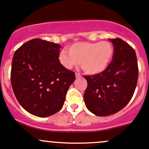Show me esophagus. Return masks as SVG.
<instances>
[{
	"label": "esophagus",
	"instance_id": "esophagus-1",
	"mask_svg": "<svg viewBox=\"0 0 149 149\" xmlns=\"http://www.w3.org/2000/svg\"><path fill=\"white\" fill-rule=\"evenodd\" d=\"M76 77L77 78V79H79V78L81 77V75L80 73H76Z\"/></svg>",
	"mask_w": 149,
	"mask_h": 149
}]
</instances>
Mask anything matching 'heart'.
<instances>
[{
    "instance_id": "heart-1",
    "label": "heart",
    "mask_w": 149,
    "mask_h": 149,
    "mask_svg": "<svg viewBox=\"0 0 149 149\" xmlns=\"http://www.w3.org/2000/svg\"><path fill=\"white\" fill-rule=\"evenodd\" d=\"M68 54L60 53V63L67 69L81 64V68L88 74H97L105 70L113 56V47L108 41L89 43L79 42L68 49Z\"/></svg>"
}]
</instances>
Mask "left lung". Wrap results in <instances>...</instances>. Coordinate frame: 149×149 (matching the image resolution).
<instances>
[{
  "mask_svg": "<svg viewBox=\"0 0 149 149\" xmlns=\"http://www.w3.org/2000/svg\"><path fill=\"white\" fill-rule=\"evenodd\" d=\"M113 56L101 73L84 76L87 87L84 95L89 111L99 116L114 114L132 99L137 86L138 66L134 49L121 38H110Z\"/></svg>",
  "mask_w": 149,
  "mask_h": 149,
  "instance_id": "8db88e82",
  "label": "left lung"
}]
</instances>
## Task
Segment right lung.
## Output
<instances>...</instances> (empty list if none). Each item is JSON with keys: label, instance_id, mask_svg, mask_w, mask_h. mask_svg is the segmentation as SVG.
I'll return each mask as SVG.
<instances>
[{"label": "right lung", "instance_id": "add662e5", "mask_svg": "<svg viewBox=\"0 0 149 149\" xmlns=\"http://www.w3.org/2000/svg\"><path fill=\"white\" fill-rule=\"evenodd\" d=\"M60 48L57 44L34 38L14 52L13 91L22 107L34 116L47 117L58 112L76 79L74 72L60 64Z\"/></svg>", "mask_w": 149, "mask_h": 149}]
</instances>
